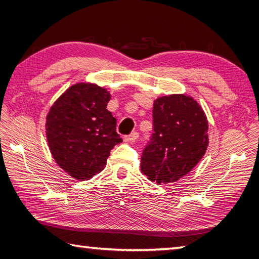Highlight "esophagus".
Wrapping results in <instances>:
<instances>
[{
	"label": "esophagus",
	"mask_w": 259,
	"mask_h": 259,
	"mask_svg": "<svg viewBox=\"0 0 259 259\" xmlns=\"http://www.w3.org/2000/svg\"><path fill=\"white\" fill-rule=\"evenodd\" d=\"M138 138H139V134L136 133V131H135V133L130 134L129 136H124L123 137V140L125 142H133V141H136Z\"/></svg>",
	"instance_id": "34e87169"
}]
</instances>
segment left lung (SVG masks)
Segmentation results:
<instances>
[{
	"label": "left lung",
	"instance_id": "left-lung-1",
	"mask_svg": "<svg viewBox=\"0 0 259 259\" xmlns=\"http://www.w3.org/2000/svg\"><path fill=\"white\" fill-rule=\"evenodd\" d=\"M153 134L141 156V171L158 185L191 171L208 146V121L191 97L158 98L152 110Z\"/></svg>",
	"mask_w": 259,
	"mask_h": 259
}]
</instances>
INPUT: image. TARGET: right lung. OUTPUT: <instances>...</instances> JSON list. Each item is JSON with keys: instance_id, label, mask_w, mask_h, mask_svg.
<instances>
[{"instance_id": "1", "label": "right lung", "mask_w": 259, "mask_h": 259, "mask_svg": "<svg viewBox=\"0 0 259 259\" xmlns=\"http://www.w3.org/2000/svg\"><path fill=\"white\" fill-rule=\"evenodd\" d=\"M110 93L91 83H76L54 102L46 134L54 160L71 177L88 180L107 164L112 148L122 142L117 120L108 111Z\"/></svg>"}]
</instances>
